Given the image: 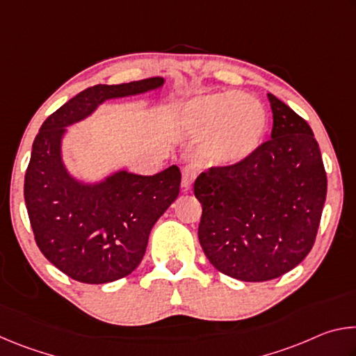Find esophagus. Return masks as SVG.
Wrapping results in <instances>:
<instances>
[{"mask_svg":"<svg viewBox=\"0 0 356 356\" xmlns=\"http://www.w3.org/2000/svg\"><path fill=\"white\" fill-rule=\"evenodd\" d=\"M197 176V170L195 166H185L184 171H182V186L184 190H188L191 188L193 182H195V179Z\"/></svg>","mask_w":356,"mask_h":356,"instance_id":"1","label":"esophagus"}]
</instances>
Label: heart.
Masks as SVG:
<instances>
[{
    "mask_svg": "<svg viewBox=\"0 0 356 356\" xmlns=\"http://www.w3.org/2000/svg\"><path fill=\"white\" fill-rule=\"evenodd\" d=\"M267 122L262 102L245 92L196 95L180 111L184 130L201 138V159L215 166L248 159L261 144Z\"/></svg>",
    "mask_w": 356,
    "mask_h": 356,
    "instance_id": "1",
    "label": "heart"
}]
</instances>
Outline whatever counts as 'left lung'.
I'll use <instances>...</instances> for the list:
<instances>
[{"mask_svg":"<svg viewBox=\"0 0 356 356\" xmlns=\"http://www.w3.org/2000/svg\"><path fill=\"white\" fill-rule=\"evenodd\" d=\"M272 138L234 166L195 180L202 206L197 237L210 264L231 278H280L316 242L327 197L321 149L306 120L268 94Z\"/></svg>","mask_w":356,"mask_h":356,"instance_id":"obj_1","label":"left lung"}]
</instances>
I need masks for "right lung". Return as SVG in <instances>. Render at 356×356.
I'll return each instance as SVG.
<instances>
[{
    "instance_id": "1",
    "label": "right lung",
    "mask_w": 356,
    "mask_h": 356,
    "mask_svg": "<svg viewBox=\"0 0 356 356\" xmlns=\"http://www.w3.org/2000/svg\"><path fill=\"white\" fill-rule=\"evenodd\" d=\"M160 76L122 84H95L50 114L33 143L25 174V202L34 240L48 261L72 280L105 284L130 275L146 252L150 229L176 201V165L154 176L114 172L81 184L65 170V127L88 118L108 99L163 86Z\"/></svg>"
}]
</instances>
